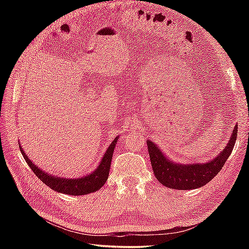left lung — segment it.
<instances>
[{"label":"left lung","mask_w":249,"mask_h":249,"mask_svg":"<svg viewBox=\"0 0 249 249\" xmlns=\"http://www.w3.org/2000/svg\"><path fill=\"white\" fill-rule=\"evenodd\" d=\"M237 125L231 133L228 143L212 160L206 162L179 163L174 162L160 151L156 143L146 140L151 165L155 178L165 186L172 189H196L204 186L217 176L228 160L236 140Z\"/></svg>","instance_id":"left-lung-1"}]
</instances>
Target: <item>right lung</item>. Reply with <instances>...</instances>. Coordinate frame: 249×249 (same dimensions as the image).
Wrapping results in <instances>:
<instances>
[{
    "label": "right lung",
    "mask_w": 249,
    "mask_h": 249,
    "mask_svg": "<svg viewBox=\"0 0 249 249\" xmlns=\"http://www.w3.org/2000/svg\"><path fill=\"white\" fill-rule=\"evenodd\" d=\"M119 137L111 142V144L108 146L107 151L105 152L102 160H100L99 165L97 168L91 173L86 174V176L80 178H61L56 176H52V174L45 172L41 170L40 168L35 165V162L30 160V157L25 154L23 151V147H21L20 143V151L22 153L23 158L28 165L32 169V171L35 173V176L38 178L41 182L49 186L51 189L55 190L57 193L65 194V195H71V196H82L88 195L91 193H95L99 188H102L106 181H107L109 171H110V165L111 160H112V155L114 147L118 143Z\"/></svg>",
    "instance_id": "1"
}]
</instances>
